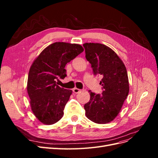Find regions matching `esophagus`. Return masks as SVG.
I'll return each instance as SVG.
<instances>
[{"instance_id": "34e87169", "label": "esophagus", "mask_w": 158, "mask_h": 158, "mask_svg": "<svg viewBox=\"0 0 158 158\" xmlns=\"http://www.w3.org/2000/svg\"><path fill=\"white\" fill-rule=\"evenodd\" d=\"M81 92V89H78V88H75L73 89V92L75 93V94H78V93H79V92Z\"/></svg>"}]
</instances>
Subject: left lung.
<instances>
[{
    "instance_id": "obj_1",
    "label": "left lung",
    "mask_w": 158,
    "mask_h": 158,
    "mask_svg": "<svg viewBox=\"0 0 158 158\" xmlns=\"http://www.w3.org/2000/svg\"><path fill=\"white\" fill-rule=\"evenodd\" d=\"M83 46L94 74L103 76L99 84L103 89L101 95L89 91L90 99L84 105L85 116L95 123L107 124L118 115L128 96L127 71L120 57L110 47L94 43H85Z\"/></svg>"
}]
</instances>
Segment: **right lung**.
<instances>
[{"instance_id": "obj_1", "label": "right lung", "mask_w": 158, "mask_h": 158, "mask_svg": "<svg viewBox=\"0 0 158 158\" xmlns=\"http://www.w3.org/2000/svg\"><path fill=\"white\" fill-rule=\"evenodd\" d=\"M83 51L80 45L55 42L43 50L32 63L27 90L31 111L43 124L52 125L63 117L73 91L60 88L56 80L66 77V64Z\"/></svg>"}]
</instances>
